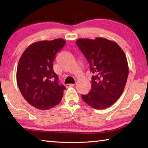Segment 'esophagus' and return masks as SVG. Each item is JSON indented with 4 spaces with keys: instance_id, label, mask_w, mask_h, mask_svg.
Segmentation results:
<instances>
[{
    "instance_id": "obj_1",
    "label": "esophagus",
    "mask_w": 148,
    "mask_h": 148,
    "mask_svg": "<svg viewBox=\"0 0 148 148\" xmlns=\"http://www.w3.org/2000/svg\"><path fill=\"white\" fill-rule=\"evenodd\" d=\"M74 84H66V87H74Z\"/></svg>"
}]
</instances>
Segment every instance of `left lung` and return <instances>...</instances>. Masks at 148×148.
<instances>
[{"mask_svg":"<svg viewBox=\"0 0 148 148\" xmlns=\"http://www.w3.org/2000/svg\"><path fill=\"white\" fill-rule=\"evenodd\" d=\"M76 43L93 74L91 89L87 95H82V99L95 109L107 108L121 96L128 77L124 51L116 42L104 38H82Z\"/></svg>","mask_w":148,"mask_h":148,"instance_id":"obj_1","label":"left lung"}]
</instances>
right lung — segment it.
<instances>
[{"instance_id": "add662e5", "label": "right lung", "mask_w": 148, "mask_h": 148, "mask_svg": "<svg viewBox=\"0 0 148 148\" xmlns=\"http://www.w3.org/2000/svg\"><path fill=\"white\" fill-rule=\"evenodd\" d=\"M66 41L58 38L34 42L25 50L17 69V83L24 99L32 106L48 110L58 104L66 89L59 84L53 64Z\"/></svg>"}]
</instances>
